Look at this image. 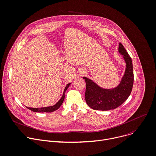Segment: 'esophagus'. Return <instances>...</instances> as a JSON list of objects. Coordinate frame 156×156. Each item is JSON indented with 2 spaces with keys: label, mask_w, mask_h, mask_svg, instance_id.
<instances>
[{
  "label": "esophagus",
  "mask_w": 156,
  "mask_h": 156,
  "mask_svg": "<svg viewBox=\"0 0 156 156\" xmlns=\"http://www.w3.org/2000/svg\"><path fill=\"white\" fill-rule=\"evenodd\" d=\"M82 73H85L84 72H82Z\"/></svg>",
  "instance_id": "34e87169"
}]
</instances>
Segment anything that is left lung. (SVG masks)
<instances>
[{"mask_svg": "<svg viewBox=\"0 0 156 156\" xmlns=\"http://www.w3.org/2000/svg\"><path fill=\"white\" fill-rule=\"evenodd\" d=\"M119 53L123 56L126 66L124 74L117 87L104 88L93 80L85 76L83 77L87 85L85 100L87 105L93 110L106 111L115 109L121 105L130 95L133 83L132 59L120 43L119 45Z\"/></svg>", "mask_w": 156, "mask_h": 156, "instance_id": "obj_1", "label": "left lung"}]
</instances>
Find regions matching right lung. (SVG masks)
I'll return each mask as SVG.
<instances>
[{
	"mask_svg": "<svg viewBox=\"0 0 156 156\" xmlns=\"http://www.w3.org/2000/svg\"><path fill=\"white\" fill-rule=\"evenodd\" d=\"M70 85H71V83H68L66 86V87L65 88L63 93V95H62L61 99L56 103L55 105H54L53 106L41 107V108H33V107H26L28 109L30 110L31 111L34 112H39V113H41V112H47V113L48 112L49 113V112H53L54 111H56V110H58L61 107V105H62V103H63V101L65 100V92H66V91L67 90V89L68 88V87Z\"/></svg>",
	"mask_w": 156,
	"mask_h": 156,
	"instance_id": "obj_1",
	"label": "right lung"
}]
</instances>
